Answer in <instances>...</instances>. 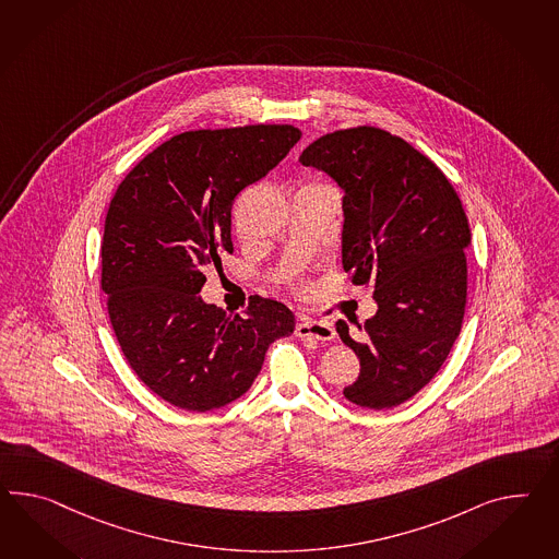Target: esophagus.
Masks as SVG:
<instances>
[{"mask_svg": "<svg viewBox=\"0 0 559 559\" xmlns=\"http://www.w3.org/2000/svg\"><path fill=\"white\" fill-rule=\"evenodd\" d=\"M334 329L329 322H318V320H301L300 324L296 326V336L298 338H312V341H320L326 343L334 338Z\"/></svg>", "mask_w": 559, "mask_h": 559, "instance_id": "1", "label": "esophagus"}]
</instances>
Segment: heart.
Returning a JSON list of instances; mask_svg holds the SVG:
<instances>
[{
  "mask_svg": "<svg viewBox=\"0 0 559 559\" xmlns=\"http://www.w3.org/2000/svg\"><path fill=\"white\" fill-rule=\"evenodd\" d=\"M306 187H312V185H306Z\"/></svg>",
  "mask_w": 559,
  "mask_h": 559,
  "instance_id": "obj_1",
  "label": "heart"
}]
</instances>
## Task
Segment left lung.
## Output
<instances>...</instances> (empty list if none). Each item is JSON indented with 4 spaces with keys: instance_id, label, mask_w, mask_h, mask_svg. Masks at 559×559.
Returning <instances> with one entry per match:
<instances>
[{
    "instance_id": "8db88e82",
    "label": "left lung",
    "mask_w": 559,
    "mask_h": 559,
    "mask_svg": "<svg viewBox=\"0 0 559 559\" xmlns=\"http://www.w3.org/2000/svg\"><path fill=\"white\" fill-rule=\"evenodd\" d=\"M304 166L343 188V267L353 284L372 282L379 310L367 343L336 332L360 360L344 397L391 409L440 371L459 338L466 306L471 227L444 173L385 129H341L301 152ZM360 329V326H358Z\"/></svg>"
}]
</instances>
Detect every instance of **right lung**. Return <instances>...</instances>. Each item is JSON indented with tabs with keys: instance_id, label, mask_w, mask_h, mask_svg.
I'll list each match as a JSON object with an SVG mask.
<instances>
[{
	"instance_id": "right-lung-1",
	"label": "right lung",
	"mask_w": 559,
	"mask_h": 559,
	"mask_svg": "<svg viewBox=\"0 0 559 559\" xmlns=\"http://www.w3.org/2000/svg\"><path fill=\"white\" fill-rule=\"evenodd\" d=\"M294 126L174 135L119 185L105 218L100 287L131 369L162 400L211 412L239 400L267 346L296 329L282 301L253 296L247 316L202 300V267L233 253L230 206L298 144Z\"/></svg>"
}]
</instances>
